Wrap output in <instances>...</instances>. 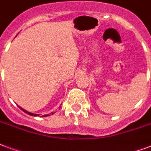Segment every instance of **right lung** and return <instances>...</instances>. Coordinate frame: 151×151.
<instances>
[{
  "label": "right lung",
  "instance_id": "add662e5",
  "mask_svg": "<svg viewBox=\"0 0 151 151\" xmlns=\"http://www.w3.org/2000/svg\"><path fill=\"white\" fill-rule=\"evenodd\" d=\"M19 106V107H20V109L22 110V111H23L24 112H25L26 114H29V115H32V116H38V115H39V114H33V113H31V112H28V111H25V110H24L23 108H21V107H20V106ZM51 114H54V113H53V112H52V113H51ZM48 115H49V114H45V115H44V117H45V116H48Z\"/></svg>",
  "mask_w": 151,
  "mask_h": 151
}]
</instances>
